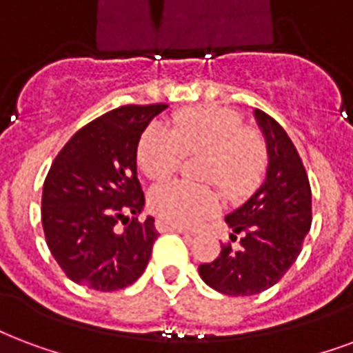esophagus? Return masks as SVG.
I'll list each match as a JSON object with an SVG mask.
<instances>
[{
  "mask_svg": "<svg viewBox=\"0 0 353 353\" xmlns=\"http://www.w3.org/2000/svg\"><path fill=\"white\" fill-rule=\"evenodd\" d=\"M157 230L159 232H177V234H183V236H190L189 232L185 228H179V226H172V224H166L163 221H157Z\"/></svg>",
  "mask_w": 353,
  "mask_h": 353,
  "instance_id": "34e87169",
  "label": "esophagus"
}]
</instances>
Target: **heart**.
Listing matches in <instances>:
<instances>
[{"instance_id":"b5f03b06","label":"heart","mask_w":353,"mask_h":353,"mask_svg":"<svg viewBox=\"0 0 353 353\" xmlns=\"http://www.w3.org/2000/svg\"><path fill=\"white\" fill-rule=\"evenodd\" d=\"M203 153L200 176L219 183L224 194L249 192L265 164V145L256 132L245 130L241 119L223 108H194L177 114L172 127L151 125L138 143V164L153 181L179 170L185 155ZM150 208L163 223L192 228L219 210L211 187L170 181L150 192Z\"/></svg>"}]
</instances>
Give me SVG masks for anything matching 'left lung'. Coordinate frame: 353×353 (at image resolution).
<instances>
[{"instance_id":"left-lung-1","label":"left lung","mask_w":353,"mask_h":353,"mask_svg":"<svg viewBox=\"0 0 353 353\" xmlns=\"http://www.w3.org/2000/svg\"><path fill=\"white\" fill-rule=\"evenodd\" d=\"M268 150L262 185L224 216L230 239L216 260L198 273L208 286L226 296H256L275 286L296 262L312 223V194L296 145L273 117L254 110Z\"/></svg>"}]
</instances>
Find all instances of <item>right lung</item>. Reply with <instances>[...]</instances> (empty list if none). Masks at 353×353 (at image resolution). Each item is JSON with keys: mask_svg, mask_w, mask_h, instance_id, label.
Wrapping results in <instances>:
<instances>
[{"mask_svg": "<svg viewBox=\"0 0 353 353\" xmlns=\"http://www.w3.org/2000/svg\"><path fill=\"white\" fill-rule=\"evenodd\" d=\"M168 104L121 106L65 143L43 187V230L70 281L99 292L127 288L148 268L159 232L145 216L137 151L151 119ZM127 212L133 213L129 219ZM129 220L119 230L115 224Z\"/></svg>", "mask_w": 353, "mask_h": 353, "instance_id": "add662e5", "label": "right lung"}]
</instances>
